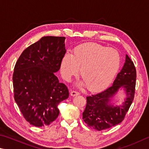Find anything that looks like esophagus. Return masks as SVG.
Wrapping results in <instances>:
<instances>
[{
    "instance_id": "obj_1",
    "label": "esophagus",
    "mask_w": 149,
    "mask_h": 149,
    "mask_svg": "<svg viewBox=\"0 0 149 149\" xmlns=\"http://www.w3.org/2000/svg\"><path fill=\"white\" fill-rule=\"evenodd\" d=\"M79 94H80V93L79 92H77V91H76V90H73L71 92H70V95H71L72 96H76V95H78Z\"/></svg>"
}]
</instances>
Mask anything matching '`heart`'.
<instances>
[{"label":"heart","instance_id":"1","mask_svg":"<svg viewBox=\"0 0 149 149\" xmlns=\"http://www.w3.org/2000/svg\"><path fill=\"white\" fill-rule=\"evenodd\" d=\"M120 55L113 48L95 43H86L76 47L72 54L63 56L60 70L63 79L70 81L80 74V85H88L91 90H100L110 84L120 65Z\"/></svg>","mask_w":149,"mask_h":149}]
</instances>
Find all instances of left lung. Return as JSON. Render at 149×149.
<instances>
[{
  "mask_svg": "<svg viewBox=\"0 0 149 149\" xmlns=\"http://www.w3.org/2000/svg\"><path fill=\"white\" fill-rule=\"evenodd\" d=\"M136 69L127 55L122 70L113 85L103 92L86 97L83 120L88 126L98 131L118 124L123 120L134 98ZM123 89L127 96L121 106H114L111 100L119 90Z\"/></svg>",
  "mask_w": 149,
  "mask_h": 149,
  "instance_id": "8db88e82",
  "label": "left lung"
}]
</instances>
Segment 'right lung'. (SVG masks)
Here are the masks:
<instances>
[{"mask_svg": "<svg viewBox=\"0 0 149 149\" xmlns=\"http://www.w3.org/2000/svg\"><path fill=\"white\" fill-rule=\"evenodd\" d=\"M63 36H44L21 54L13 74L14 100L26 120L42 127L59 114L57 106L69 97V90L55 72L66 53Z\"/></svg>", "mask_w": 149, "mask_h": 149, "instance_id": "obj_1", "label": "right lung"}]
</instances>
